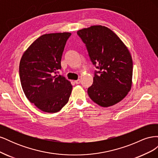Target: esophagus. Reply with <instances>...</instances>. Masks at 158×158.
Returning <instances> with one entry per match:
<instances>
[{
    "label": "esophagus",
    "instance_id": "1",
    "mask_svg": "<svg viewBox=\"0 0 158 158\" xmlns=\"http://www.w3.org/2000/svg\"><path fill=\"white\" fill-rule=\"evenodd\" d=\"M74 82L76 84H79L80 83V80L78 79V80H76L74 81Z\"/></svg>",
    "mask_w": 158,
    "mask_h": 158
}]
</instances>
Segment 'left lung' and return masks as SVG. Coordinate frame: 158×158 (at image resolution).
<instances>
[{
    "label": "left lung",
    "mask_w": 158,
    "mask_h": 158,
    "mask_svg": "<svg viewBox=\"0 0 158 158\" xmlns=\"http://www.w3.org/2000/svg\"><path fill=\"white\" fill-rule=\"evenodd\" d=\"M86 47L95 70L88 88L90 99L102 107L121 102L132 85L133 63L130 52L108 27L93 26L77 31Z\"/></svg>",
    "instance_id": "left-lung-1"
}]
</instances>
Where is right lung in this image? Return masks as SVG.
I'll return each instance as SVG.
<instances>
[{
  "instance_id": "add662e5",
  "label": "right lung",
  "mask_w": 158,
  "mask_h": 158,
  "mask_svg": "<svg viewBox=\"0 0 158 158\" xmlns=\"http://www.w3.org/2000/svg\"><path fill=\"white\" fill-rule=\"evenodd\" d=\"M70 33L40 36L23 54L19 66L22 87L28 100L41 111L55 113L68 103L73 85L63 76L61 58Z\"/></svg>"
}]
</instances>
